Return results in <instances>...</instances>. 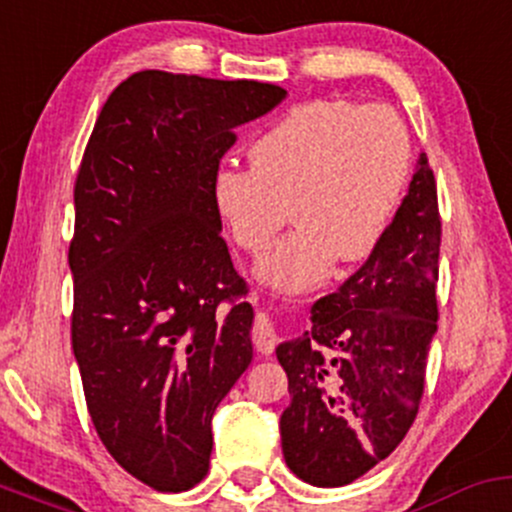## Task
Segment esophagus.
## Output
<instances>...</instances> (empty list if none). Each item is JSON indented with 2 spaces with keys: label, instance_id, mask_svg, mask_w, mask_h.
Segmentation results:
<instances>
[{
  "label": "esophagus",
  "instance_id": "obj_1",
  "mask_svg": "<svg viewBox=\"0 0 512 512\" xmlns=\"http://www.w3.org/2000/svg\"><path fill=\"white\" fill-rule=\"evenodd\" d=\"M251 342H254L258 354L263 356L273 354V349H276V329H273L271 317H268L266 312H258L256 315L254 329H251Z\"/></svg>",
  "mask_w": 512,
  "mask_h": 512
}]
</instances>
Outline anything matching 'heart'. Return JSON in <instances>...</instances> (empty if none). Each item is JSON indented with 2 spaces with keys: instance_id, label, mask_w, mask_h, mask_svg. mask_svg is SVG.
Segmentation results:
<instances>
[{
  "instance_id": "obj_1",
  "label": "heart",
  "mask_w": 512,
  "mask_h": 512,
  "mask_svg": "<svg viewBox=\"0 0 512 512\" xmlns=\"http://www.w3.org/2000/svg\"><path fill=\"white\" fill-rule=\"evenodd\" d=\"M410 134L386 104L312 100L290 107L251 144V166L212 173L214 214L280 293L320 285L334 261H364L386 236L410 175Z\"/></svg>"
}]
</instances>
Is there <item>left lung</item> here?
I'll return each mask as SVG.
<instances>
[{
    "instance_id": "left-lung-1",
    "label": "left lung",
    "mask_w": 512,
    "mask_h": 512,
    "mask_svg": "<svg viewBox=\"0 0 512 512\" xmlns=\"http://www.w3.org/2000/svg\"><path fill=\"white\" fill-rule=\"evenodd\" d=\"M442 219L420 153L408 195L364 266L312 305V327L276 356L288 373L283 456L320 488L356 481L403 442L437 332Z\"/></svg>"
}]
</instances>
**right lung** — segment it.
Wrapping results in <instances>:
<instances>
[{
  "label": "right lung",
  "instance_id": "1",
  "mask_svg": "<svg viewBox=\"0 0 512 512\" xmlns=\"http://www.w3.org/2000/svg\"><path fill=\"white\" fill-rule=\"evenodd\" d=\"M288 92L141 70L104 102L75 180L73 351L95 430L163 493L210 469L212 415L254 359L210 183L236 126Z\"/></svg>",
  "mask_w": 512,
  "mask_h": 512
}]
</instances>
